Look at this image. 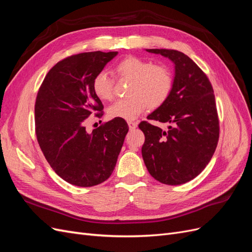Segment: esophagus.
Segmentation results:
<instances>
[{"label":"esophagus","mask_w":252,"mask_h":252,"mask_svg":"<svg viewBox=\"0 0 252 252\" xmlns=\"http://www.w3.org/2000/svg\"><path fill=\"white\" fill-rule=\"evenodd\" d=\"M128 126H129V129H130V130H133V129H135L136 127H138V123H136V122L129 121L128 122Z\"/></svg>","instance_id":"1"}]
</instances>
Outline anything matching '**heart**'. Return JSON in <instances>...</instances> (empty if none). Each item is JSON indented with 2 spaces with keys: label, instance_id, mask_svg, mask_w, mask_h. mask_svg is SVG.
Masks as SVG:
<instances>
[{
  "label": "heart",
  "instance_id": "b5f03b06",
  "mask_svg": "<svg viewBox=\"0 0 252 252\" xmlns=\"http://www.w3.org/2000/svg\"><path fill=\"white\" fill-rule=\"evenodd\" d=\"M116 73L131 83L124 100L114 102L107 109L110 119L132 121L149 108H158L172 89V77L167 68L154 65L149 61L135 57L125 58L117 64ZM93 90L102 101H108L113 94V82L105 71L97 72L93 80Z\"/></svg>",
  "mask_w": 252,
  "mask_h": 252
}]
</instances>
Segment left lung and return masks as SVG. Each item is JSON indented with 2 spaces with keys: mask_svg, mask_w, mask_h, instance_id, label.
<instances>
[{
  "mask_svg": "<svg viewBox=\"0 0 252 252\" xmlns=\"http://www.w3.org/2000/svg\"><path fill=\"white\" fill-rule=\"evenodd\" d=\"M169 59L174 65L168 98L147 119L168 123L162 130L147 122L142 156L149 173L166 185H181L199 175L215 154L219 119L211 84L193 61L170 49H146Z\"/></svg>",
  "mask_w": 252,
  "mask_h": 252,
  "instance_id": "1",
  "label": "left lung"
}]
</instances>
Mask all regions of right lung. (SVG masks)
<instances>
[{
	"instance_id": "right-lung-1",
	"label": "right lung",
	"mask_w": 252,
	"mask_h": 252,
	"mask_svg": "<svg viewBox=\"0 0 252 252\" xmlns=\"http://www.w3.org/2000/svg\"><path fill=\"white\" fill-rule=\"evenodd\" d=\"M117 55L118 51H93L66 58L51 68L37 93V142L51 168L74 186L91 187L107 180L128 132L121 119L91 132L84 126L90 114L103 109L91 85L94 75Z\"/></svg>"
}]
</instances>
